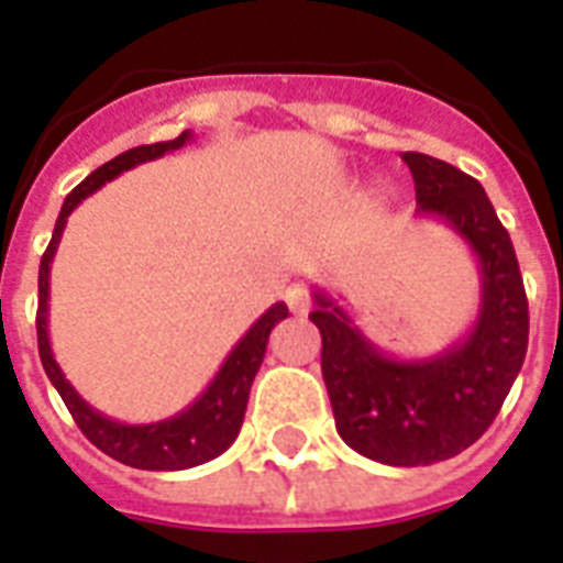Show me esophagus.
Wrapping results in <instances>:
<instances>
[{"label":"esophagus","instance_id":"obj_1","mask_svg":"<svg viewBox=\"0 0 563 563\" xmlns=\"http://www.w3.org/2000/svg\"><path fill=\"white\" fill-rule=\"evenodd\" d=\"M283 298H286V307H289L295 316H307L309 312V289L303 283H291Z\"/></svg>","mask_w":563,"mask_h":563}]
</instances>
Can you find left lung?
Segmentation results:
<instances>
[{"mask_svg": "<svg viewBox=\"0 0 563 563\" xmlns=\"http://www.w3.org/2000/svg\"><path fill=\"white\" fill-rule=\"evenodd\" d=\"M418 216L441 219L479 263V316L462 342L427 360H394L321 289V374L347 446L391 467L453 459L479 441L523 368L529 303L515 245L482 184L429 154L406 152Z\"/></svg>", "mask_w": 563, "mask_h": 563, "instance_id": "8db88e82", "label": "left lung"}]
</instances>
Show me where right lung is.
<instances>
[{
  "label": "right lung",
  "instance_id": "obj_1",
  "mask_svg": "<svg viewBox=\"0 0 563 563\" xmlns=\"http://www.w3.org/2000/svg\"><path fill=\"white\" fill-rule=\"evenodd\" d=\"M189 140H192V131H184L169 143L136 145V148H128L125 154H119L104 166H99L90 178H84L73 192L66 195L60 216L55 221L52 242H48L46 254L40 260L37 347L43 371L57 388V394L64 397L66 409H69V415H73L84 435L90 438L101 453H108L110 459H117L122 464H131V467H140V471H187L195 464L210 462L236 441L242 420H245L251 383H254L256 371L263 365L265 347H268V335H272L277 321L289 316L286 303H274L263 318H256L254 327L239 339L236 347L228 353V360L221 362L219 374L212 376V383L203 388L201 397L184 411L166 420H157V423H136L134 427V423L110 420L108 415L92 409L90 402L75 391L64 371H60V365L55 362V353H52V344H48V272H52V260H55L57 242L64 236L69 212L87 195L104 187L108 180L119 178L122 172L134 169L145 161H157L163 154L178 152Z\"/></svg>",
  "mask_w": 563,
  "mask_h": 563
}]
</instances>
